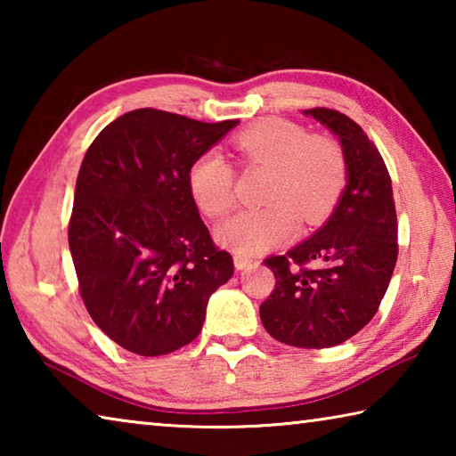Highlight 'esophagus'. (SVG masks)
I'll return each instance as SVG.
<instances>
[{
  "mask_svg": "<svg viewBox=\"0 0 456 456\" xmlns=\"http://www.w3.org/2000/svg\"><path fill=\"white\" fill-rule=\"evenodd\" d=\"M233 259H235V267L237 269H247V267H251L253 264H256V259L249 257V256H245V253H239V251L235 253Z\"/></svg>",
  "mask_w": 456,
  "mask_h": 456,
  "instance_id": "1",
  "label": "esophagus"
}]
</instances>
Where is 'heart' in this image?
I'll list each match as a JSON object with an SVG mask.
<instances>
[{
  "instance_id": "b5f03b06",
  "label": "heart",
  "mask_w": 456,
  "mask_h": 456,
  "mask_svg": "<svg viewBox=\"0 0 456 456\" xmlns=\"http://www.w3.org/2000/svg\"><path fill=\"white\" fill-rule=\"evenodd\" d=\"M245 171L267 168L259 199L264 207L233 215L217 235L235 251L253 256L281 243L297 225L322 221L334 209L348 181V160L334 138L312 134L305 126L283 118H265L231 136ZM235 168L217 151H207L191 165L187 183L199 209L223 217L235 203Z\"/></svg>"
}]
</instances>
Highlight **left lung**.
Instances as JSON below:
<instances>
[{
	"instance_id": "left-lung-1",
	"label": "left lung",
	"mask_w": 456,
	"mask_h": 456,
	"mask_svg": "<svg viewBox=\"0 0 456 456\" xmlns=\"http://www.w3.org/2000/svg\"><path fill=\"white\" fill-rule=\"evenodd\" d=\"M307 114L342 142L348 184L318 233L265 259L275 288L259 315L281 344L331 348L358 334L380 307L398 257V223L388 168L358 122L323 106Z\"/></svg>"
}]
</instances>
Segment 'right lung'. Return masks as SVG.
Masks as SVG:
<instances>
[{"mask_svg":"<svg viewBox=\"0 0 456 456\" xmlns=\"http://www.w3.org/2000/svg\"><path fill=\"white\" fill-rule=\"evenodd\" d=\"M237 122L138 108L100 130L84 154L68 223L78 291L96 326L138 356L192 342L211 293L233 275L187 175Z\"/></svg>","mask_w":456,"mask_h":456,"instance_id":"obj_1","label":"right lung"}]
</instances>
